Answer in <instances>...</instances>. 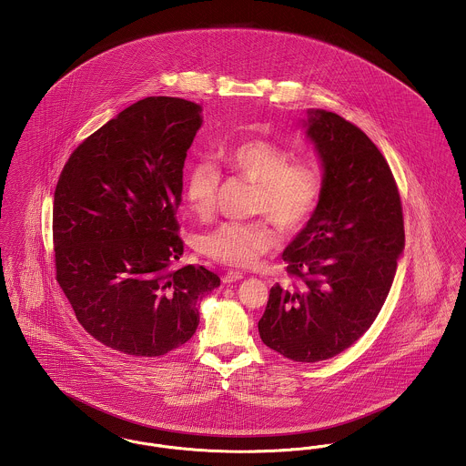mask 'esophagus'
<instances>
[{"mask_svg": "<svg viewBox=\"0 0 466 466\" xmlns=\"http://www.w3.org/2000/svg\"><path fill=\"white\" fill-rule=\"evenodd\" d=\"M239 279H243V274H241L239 270H227L222 276V281L225 285L236 283V281H239Z\"/></svg>", "mask_w": 466, "mask_h": 466, "instance_id": "34e87169", "label": "esophagus"}]
</instances>
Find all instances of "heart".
I'll return each mask as SVG.
<instances>
[{
    "label": "heart",
    "mask_w": 466,
    "mask_h": 466,
    "mask_svg": "<svg viewBox=\"0 0 466 466\" xmlns=\"http://www.w3.org/2000/svg\"><path fill=\"white\" fill-rule=\"evenodd\" d=\"M225 169L253 183L249 211L260 218L225 222L200 234L198 249L223 266H255L279 244V230L300 232L314 217L323 196V171L308 157L291 158L285 147L251 137L222 152ZM220 187V173L209 160H196L183 175V199L200 218L213 213Z\"/></svg>",
    "instance_id": "1"
}]
</instances>
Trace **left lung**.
<instances>
[{"label":"left lung","instance_id":"1","mask_svg":"<svg viewBox=\"0 0 466 466\" xmlns=\"http://www.w3.org/2000/svg\"><path fill=\"white\" fill-rule=\"evenodd\" d=\"M309 113L323 196L283 251L291 287L270 289L258 321L267 348L302 363L342 353L370 329L405 246L399 185L384 156L350 120Z\"/></svg>","mask_w":466,"mask_h":466}]
</instances>
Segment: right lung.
Masks as SVG:
<instances>
[{
    "instance_id": "obj_1",
    "label": "right lung",
    "mask_w": 466,
    "mask_h": 466,
    "mask_svg": "<svg viewBox=\"0 0 466 466\" xmlns=\"http://www.w3.org/2000/svg\"><path fill=\"white\" fill-rule=\"evenodd\" d=\"M200 124L192 101L141 99L73 150L56 187V279L86 332L124 355L183 346L200 299L220 287L206 267L175 266L183 166Z\"/></svg>"
}]
</instances>
